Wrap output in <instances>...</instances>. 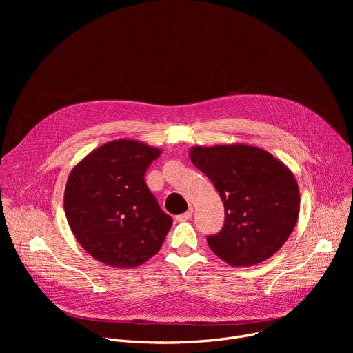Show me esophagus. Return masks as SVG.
<instances>
[{
    "mask_svg": "<svg viewBox=\"0 0 353 353\" xmlns=\"http://www.w3.org/2000/svg\"><path fill=\"white\" fill-rule=\"evenodd\" d=\"M191 215H192V207H190L187 212H184V214L176 216V221H179V222H185V221H188V219L191 218Z\"/></svg>",
    "mask_w": 353,
    "mask_h": 353,
    "instance_id": "34e87169",
    "label": "esophagus"
}]
</instances>
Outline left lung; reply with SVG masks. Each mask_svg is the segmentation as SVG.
<instances>
[{"label": "left lung", "instance_id": "left-lung-1", "mask_svg": "<svg viewBox=\"0 0 353 353\" xmlns=\"http://www.w3.org/2000/svg\"><path fill=\"white\" fill-rule=\"evenodd\" d=\"M190 159L218 190L223 229L207 237L214 253L232 267H253L285 244L293 232L300 192L292 170L265 149L245 145L192 146Z\"/></svg>", "mask_w": 353, "mask_h": 353}]
</instances>
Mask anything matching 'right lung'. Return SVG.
Returning a JSON list of instances; mask_svg holds the SVG:
<instances>
[{
    "mask_svg": "<svg viewBox=\"0 0 353 353\" xmlns=\"http://www.w3.org/2000/svg\"><path fill=\"white\" fill-rule=\"evenodd\" d=\"M162 150L121 138L93 149L70 172L64 191L68 225L94 260L134 268L161 250L173 219L143 176Z\"/></svg>",
    "mask_w": 353,
    "mask_h": 353,
    "instance_id": "obj_1",
    "label": "right lung"
}]
</instances>
